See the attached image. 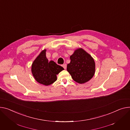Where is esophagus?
<instances>
[{
  "label": "esophagus",
  "mask_w": 130,
  "mask_h": 130,
  "mask_svg": "<svg viewBox=\"0 0 130 130\" xmlns=\"http://www.w3.org/2000/svg\"><path fill=\"white\" fill-rule=\"evenodd\" d=\"M62 67L65 69V70H66V67H67V65H66V64H64L62 65Z\"/></svg>",
  "instance_id": "esophagus-1"
}]
</instances>
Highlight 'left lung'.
Returning <instances> with one entry per match:
<instances>
[{
  "mask_svg": "<svg viewBox=\"0 0 130 130\" xmlns=\"http://www.w3.org/2000/svg\"><path fill=\"white\" fill-rule=\"evenodd\" d=\"M70 59L67 70L74 81L84 84L92 78L95 72V63L90 55L83 49L78 48L75 50Z\"/></svg>",
  "mask_w": 130,
  "mask_h": 130,
  "instance_id": "8db88e82",
  "label": "left lung"
}]
</instances>
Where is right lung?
I'll return each mask as SVG.
<instances>
[{
    "label": "right lung",
    "instance_id": "obj_1",
    "mask_svg": "<svg viewBox=\"0 0 130 130\" xmlns=\"http://www.w3.org/2000/svg\"><path fill=\"white\" fill-rule=\"evenodd\" d=\"M45 52L46 50L42 51L34 60L31 71L34 78L38 83L48 86L56 80V75L64 70V68L53 60L48 62Z\"/></svg>",
    "mask_w": 130,
    "mask_h": 130
}]
</instances>
